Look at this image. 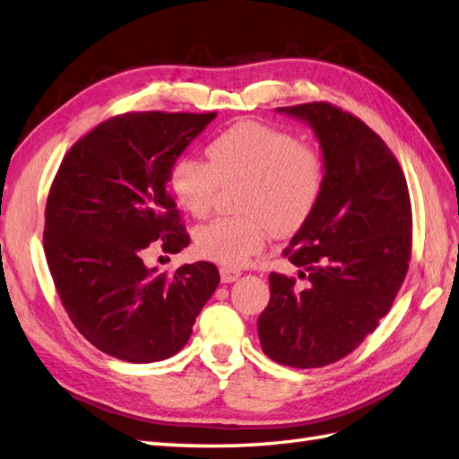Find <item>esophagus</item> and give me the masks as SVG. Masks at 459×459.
I'll use <instances>...</instances> for the list:
<instances>
[{
  "label": "esophagus",
  "instance_id": "esophagus-1",
  "mask_svg": "<svg viewBox=\"0 0 459 459\" xmlns=\"http://www.w3.org/2000/svg\"><path fill=\"white\" fill-rule=\"evenodd\" d=\"M220 277L221 282H233L241 277V271L239 269H230V267H221L220 269Z\"/></svg>",
  "mask_w": 459,
  "mask_h": 459
}]
</instances>
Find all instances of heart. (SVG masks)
I'll return each mask as SVG.
<instances>
[{
  "label": "heart",
  "instance_id": "b5f03b06",
  "mask_svg": "<svg viewBox=\"0 0 459 459\" xmlns=\"http://www.w3.org/2000/svg\"><path fill=\"white\" fill-rule=\"evenodd\" d=\"M208 160L178 159L169 172L172 196L192 216L212 210L221 186L241 182L238 216L216 218L196 231L200 255L223 267H241L271 233L289 238L314 216L325 186L318 147L261 121H239L206 147Z\"/></svg>",
  "mask_w": 459,
  "mask_h": 459
}]
</instances>
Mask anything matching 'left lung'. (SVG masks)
<instances>
[{
    "label": "left lung",
    "instance_id": "obj_1",
    "mask_svg": "<svg viewBox=\"0 0 459 459\" xmlns=\"http://www.w3.org/2000/svg\"><path fill=\"white\" fill-rule=\"evenodd\" d=\"M314 127L325 186L314 216L282 251L308 287L271 273L257 320L264 355L310 369L340 361L375 332L409 271L412 208L404 172L385 141L330 101L279 108Z\"/></svg>",
    "mask_w": 459,
    "mask_h": 459
}]
</instances>
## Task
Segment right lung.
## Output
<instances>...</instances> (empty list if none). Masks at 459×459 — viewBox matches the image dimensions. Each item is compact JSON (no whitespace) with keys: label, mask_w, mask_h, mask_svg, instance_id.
<instances>
[{"label":"right lung","mask_w":459,"mask_h":459,"mask_svg":"<svg viewBox=\"0 0 459 459\" xmlns=\"http://www.w3.org/2000/svg\"><path fill=\"white\" fill-rule=\"evenodd\" d=\"M216 111H127L70 147L50 185L43 246L68 318L100 351L129 363L182 350L220 271L198 261L147 269V249L190 243L169 190L180 152Z\"/></svg>","instance_id":"1"}]
</instances>
